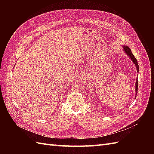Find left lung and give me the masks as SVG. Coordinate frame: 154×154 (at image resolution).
<instances>
[{
  "label": "left lung",
  "instance_id": "1",
  "mask_svg": "<svg viewBox=\"0 0 154 154\" xmlns=\"http://www.w3.org/2000/svg\"><path fill=\"white\" fill-rule=\"evenodd\" d=\"M123 50L125 51V53L127 54L128 57L130 58V59H131L132 60L133 63L136 65V69H137V72H139V65H138V63H137V61L136 58H135V57L134 56V54H132V51H131V49H130L128 46H126V45H124L123 46ZM137 90H138V79L137 78L136 80V96H137ZM136 98V97H135Z\"/></svg>",
  "mask_w": 154,
  "mask_h": 154
}]
</instances>
